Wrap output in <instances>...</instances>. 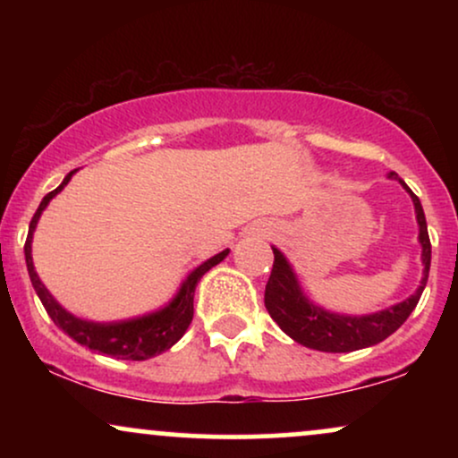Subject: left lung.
Returning <instances> with one entry per match:
<instances>
[{"mask_svg":"<svg viewBox=\"0 0 458 458\" xmlns=\"http://www.w3.org/2000/svg\"><path fill=\"white\" fill-rule=\"evenodd\" d=\"M390 178L398 181L407 189L409 196L413 199L415 217L420 225V245H422V265L424 277L420 282L418 291L404 301L396 306L381 310L375 314H364V317H346V314H335L320 306H314L310 299L303 295L301 286H299L295 271L284 259V254L277 247L273 250V269L265 288V306L269 310L271 318L280 325V329L299 344L308 346V349L325 351V353H349V351L366 349V346L379 344L387 335H392L413 308L418 306L420 297H422L424 286L428 280L430 269V239L427 230V217H424L422 204L420 198L404 185V181L398 178L396 172H390Z\"/></svg>","mask_w":458,"mask_h":458,"instance_id":"1","label":"left lung"}]
</instances>
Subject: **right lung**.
I'll list each match as a JSON object with an SVG mask.
<instances>
[{
    "instance_id": "1",
    "label": "right lung",
    "mask_w": 458,
    "mask_h": 458,
    "mask_svg": "<svg viewBox=\"0 0 458 458\" xmlns=\"http://www.w3.org/2000/svg\"><path fill=\"white\" fill-rule=\"evenodd\" d=\"M77 170L68 172L62 185L49 191L40 202L38 211L34 213L30 222V233L28 241H25V262H28V273L31 286H34L36 295L40 297L43 306L49 314L51 320L60 327L64 334L71 335L72 340L79 344L88 346V349L98 351V353L112 355L115 360H150V357L163 353L170 346H174L178 340L182 338L189 323L193 318V293H196V286L199 277L204 276L208 269H213L215 265H219L225 256H228L230 250L219 251L217 256L208 259L207 262L193 269L187 276V280L182 282V286L178 288L176 297L167 303L165 308L157 310V312L146 314V317L129 318V320H118V323H94V320L79 318L75 314H71L64 310L60 303L55 301L54 295L45 288V284L40 282L38 273L34 269V260H31V239H34L36 224H38L40 215L47 208V204L51 202V198H55L57 193L62 191L71 181V176L75 174Z\"/></svg>"
}]
</instances>
